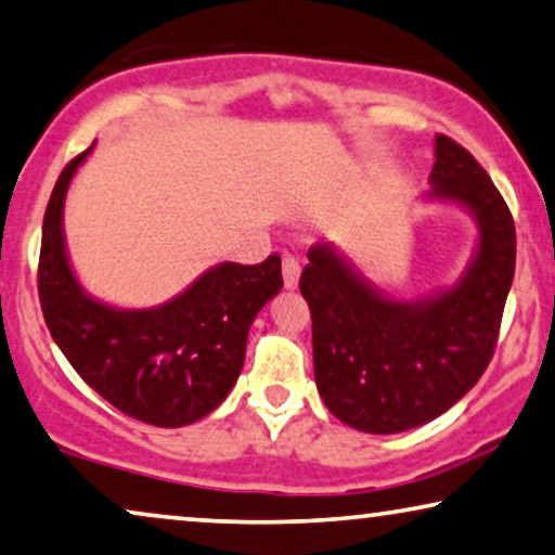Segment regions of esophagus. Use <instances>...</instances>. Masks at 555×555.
Listing matches in <instances>:
<instances>
[{
	"label": "esophagus",
	"instance_id": "obj_1",
	"mask_svg": "<svg viewBox=\"0 0 555 555\" xmlns=\"http://www.w3.org/2000/svg\"><path fill=\"white\" fill-rule=\"evenodd\" d=\"M281 274H284V286L288 292H294L299 286V276H301V267L296 261V256L284 254V263H281Z\"/></svg>",
	"mask_w": 555,
	"mask_h": 555
}]
</instances>
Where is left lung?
Wrapping results in <instances>:
<instances>
[{"mask_svg": "<svg viewBox=\"0 0 555 555\" xmlns=\"http://www.w3.org/2000/svg\"><path fill=\"white\" fill-rule=\"evenodd\" d=\"M426 202L456 204L478 227L456 284L418 299L386 296L334 244H313L301 274L313 374L326 409L363 434L424 426L463 399L489 366L516 271V227L489 173L436 134Z\"/></svg>", "mask_w": 555, "mask_h": 555, "instance_id": "1", "label": "left lung"}]
</instances>
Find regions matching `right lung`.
Masks as SVG:
<instances>
[{
	"label": "right lung",
	"mask_w": 555,
	"mask_h": 555,
	"mask_svg": "<svg viewBox=\"0 0 555 555\" xmlns=\"http://www.w3.org/2000/svg\"><path fill=\"white\" fill-rule=\"evenodd\" d=\"M94 144L66 164L41 227L39 301L74 371L131 418L179 428L227 399L242 374L256 313L281 292V259L221 261L152 309H121L79 284L64 238V202Z\"/></svg>",
	"instance_id": "1"
}]
</instances>
